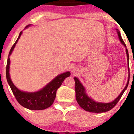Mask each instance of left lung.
I'll use <instances>...</instances> for the list:
<instances>
[{
    "label": "left lung",
    "instance_id": "left-lung-1",
    "mask_svg": "<svg viewBox=\"0 0 134 134\" xmlns=\"http://www.w3.org/2000/svg\"><path fill=\"white\" fill-rule=\"evenodd\" d=\"M117 34H118L119 40L121 42V43L124 45V46L126 47V52L127 54V63H128V71H129V75H128V80L127 82V84H126V87L124 88L122 90V91L121 92V93L119 94V96L113 100V101L109 103H103V102H96L94 100L92 99L90 97L88 96L87 92H86L85 87L82 85L80 80L78 79L76 77H74V79L75 80V83H76V86H75V90H76V98L77 101L79 105L81 107L82 109L87 111H90V112L93 113H102L105 112V111L110 110L111 109H113L116 104L118 103L119 100H120V98H121L122 95L126 88H127L128 84L129 82V53H128V51L127 48H126V44L124 42L122 39L121 36L120 32L118 29H116Z\"/></svg>",
    "mask_w": 134,
    "mask_h": 134
}]
</instances>
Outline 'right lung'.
Wrapping results in <instances>:
<instances>
[{
	"label": "right lung",
	"mask_w": 134,
	"mask_h": 134,
	"mask_svg": "<svg viewBox=\"0 0 134 134\" xmlns=\"http://www.w3.org/2000/svg\"><path fill=\"white\" fill-rule=\"evenodd\" d=\"M30 25L31 24L27 25L25 27V29ZM22 33L23 32H20L17 40L13 45L12 49H10V52H9L6 68L7 82H8L16 100L22 106L26 109L32 110H40L46 109L52 105L55 98L57 90L61 86L65 79L70 76L71 73L69 71H67V72L58 75L54 79L47 83L44 87L36 92H27V91H21L18 89L13 83L10 78V56L15 47L18 40L21 37Z\"/></svg>",
	"instance_id": "add662e5"
}]
</instances>
